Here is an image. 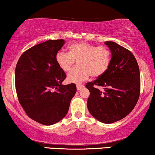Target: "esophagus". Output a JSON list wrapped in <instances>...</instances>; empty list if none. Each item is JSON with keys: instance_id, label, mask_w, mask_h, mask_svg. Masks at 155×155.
<instances>
[{"instance_id": "obj_1", "label": "esophagus", "mask_w": 155, "mask_h": 155, "mask_svg": "<svg viewBox=\"0 0 155 155\" xmlns=\"http://www.w3.org/2000/svg\"><path fill=\"white\" fill-rule=\"evenodd\" d=\"M82 87H84L83 84H77V90H80V89H82Z\"/></svg>"}]
</instances>
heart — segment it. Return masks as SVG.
<instances>
[{"mask_svg": "<svg viewBox=\"0 0 155 155\" xmlns=\"http://www.w3.org/2000/svg\"><path fill=\"white\" fill-rule=\"evenodd\" d=\"M111 54L107 46H96L87 42H78L68 46V53L58 51L56 61L60 68L69 72L77 61L78 66L68 75L71 82L80 83L92 75L97 78L102 75L109 68Z\"/></svg>", "mask_w": 155, "mask_h": 155, "instance_id": "1", "label": "heart"}]
</instances>
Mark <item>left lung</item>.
Returning a JSON list of instances; mask_svg holds the SVG:
<instances>
[{
    "label": "left lung",
    "instance_id": "1",
    "mask_svg": "<svg viewBox=\"0 0 155 155\" xmlns=\"http://www.w3.org/2000/svg\"><path fill=\"white\" fill-rule=\"evenodd\" d=\"M111 52L109 68L85 87L90 91L87 109L92 116L104 124L126 117L134 109L140 92L138 64L130 51L113 41H106ZM97 86H103L101 91Z\"/></svg>",
    "mask_w": 155,
    "mask_h": 155
}]
</instances>
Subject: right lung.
I'll use <instances>...</instances> for the list:
<instances>
[{
    "label": "right lung",
    "mask_w": 155,
    "mask_h": 155,
    "mask_svg": "<svg viewBox=\"0 0 155 155\" xmlns=\"http://www.w3.org/2000/svg\"><path fill=\"white\" fill-rule=\"evenodd\" d=\"M64 44L63 39H57L34 46L21 55L16 65L19 102L29 118L46 126L65 117L77 91L75 84H62L66 75L56 55Z\"/></svg>",
    "instance_id": "add662e5"
}]
</instances>
